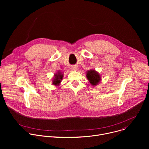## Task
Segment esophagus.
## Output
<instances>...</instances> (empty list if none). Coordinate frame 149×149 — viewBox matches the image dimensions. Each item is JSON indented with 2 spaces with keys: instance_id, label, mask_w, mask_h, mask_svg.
Instances as JSON below:
<instances>
[{
  "instance_id": "1",
  "label": "esophagus",
  "mask_w": 149,
  "mask_h": 149,
  "mask_svg": "<svg viewBox=\"0 0 149 149\" xmlns=\"http://www.w3.org/2000/svg\"><path fill=\"white\" fill-rule=\"evenodd\" d=\"M72 70H74V71H77V67H75V66H74V67H72Z\"/></svg>"
}]
</instances>
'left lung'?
I'll return each mask as SVG.
<instances>
[{"mask_svg":"<svg viewBox=\"0 0 149 149\" xmlns=\"http://www.w3.org/2000/svg\"><path fill=\"white\" fill-rule=\"evenodd\" d=\"M86 77L93 86H97L101 81V75L95 70L91 69L86 72Z\"/></svg>","mask_w":149,"mask_h":149,"instance_id":"1","label":"left lung"}]
</instances>
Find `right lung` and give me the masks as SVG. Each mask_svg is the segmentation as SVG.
<instances>
[{
	"mask_svg": "<svg viewBox=\"0 0 149 149\" xmlns=\"http://www.w3.org/2000/svg\"><path fill=\"white\" fill-rule=\"evenodd\" d=\"M63 77V74L62 72L58 71L56 74H54L53 79H52V84L54 86H58L60 85L61 81Z\"/></svg>",
	"mask_w": 149,
	"mask_h": 149,
	"instance_id": "add662e5",
	"label": "right lung"
}]
</instances>
